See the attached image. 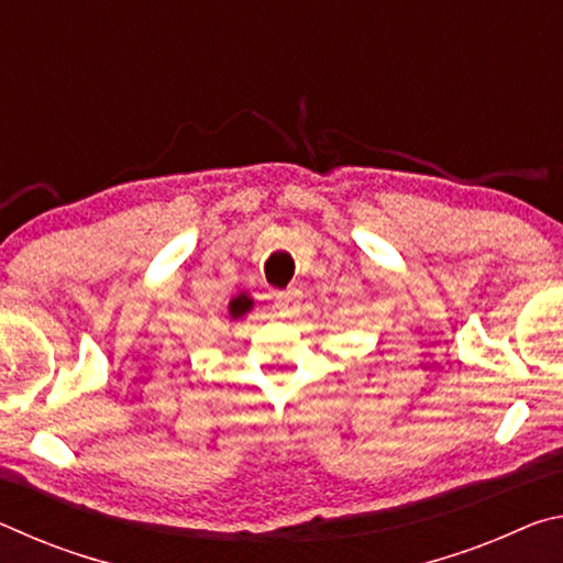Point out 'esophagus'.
Segmentation results:
<instances>
[{"mask_svg":"<svg viewBox=\"0 0 563 563\" xmlns=\"http://www.w3.org/2000/svg\"><path fill=\"white\" fill-rule=\"evenodd\" d=\"M275 308L280 310L283 318H290L300 310V290L288 288L283 292H275Z\"/></svg>","mask_w":563,"mask_h":563,"instance_id":"obj_1","label":"esophagus"}]
</instances>
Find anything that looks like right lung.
<instances>
[{
	"label": "right lung",
	"mask_w": 563,
	"mask_h": 563,
	"mask_svg": "<svg viewBox=\"0 0 563 563\" xmlns=\"http://www.w3.org/2000/svg\"><path fill=\"white\" fill-rule=\"evenodd\" d=\"M251 308H253V300L247 298V295H238V298H233L231 308H228V310H231V318L238 320V318H243Z\"/></svg>",
	"instance_id": "right-lung-1"
}]
</instances>
